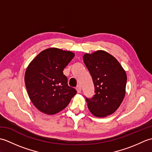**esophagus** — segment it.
<instances>
[{
	"label": "esophagus",
	"instance_id": "1",
	"mask_svg": "<svg viewBox=\"0 0 152 152\" xmlns=\"http://www.w3.org/2000/svg\"><path fill=\"white\" fill-rule=\"evenodd\" d=\"M76 90L77 91H78V93H81V86H80V85H78L76 87Z\"/></svg>",
	"mask_w": 152,
	"mask_h": 152
}]
</instances>
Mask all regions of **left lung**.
<instances>
[{"mask_svg": "<svg viewBox=\"0 0 152 152\" xmlns=\"http://www.w3.org/2000/svg\"><path fill=\"white\" fill-rule=\"evenodd\" d=\"M91 74L95 95L86 99L91 114L98 118L112 114L119 107L125 95L127 74L118 61L103 50L83 56Z\"/></svg>", "mask_w": 152, "mask_h": 152, "instance_id": "1", "label": "left lung"}]
</instances>
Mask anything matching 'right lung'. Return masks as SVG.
Masks as SVG:
<instances>
[{"label":"right lung","instance_id":"obj_1","mask_svg":"<svg viewBox=\"0 0 152 152\" xmlns=\"http://www.w3.org/2000/svg\"><path fill=\"white\" fill-rule=\"evenodd\" d=\"M74 56L72 51L50 48L41 51L28 64L25 74V86L38 110L56 114L65 108L76 94L63 72Z\"/></svg>","mask_w":152,"mask_h":152}]
</instances>
